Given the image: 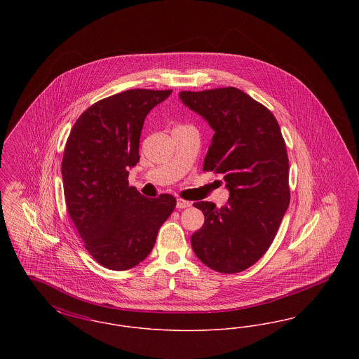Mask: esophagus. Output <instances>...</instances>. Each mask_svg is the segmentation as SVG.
Masks as SVG:
<instances>
[{"label":"esophagus","instance_id":"1","mask_svg":"<svg viewBox=\"0 0 359 359\" xmlns=\"http://www.w3.org/2000/svg\"><path fill=\"white\" fill-rule=\"evenodd\" d=\"M189 205H191V202L183 201V199H177V202H176V207H177L179 210H182V208H186V207H189Z\"/></svg>","mask_w":359,"mask_h":359}]
</instances>
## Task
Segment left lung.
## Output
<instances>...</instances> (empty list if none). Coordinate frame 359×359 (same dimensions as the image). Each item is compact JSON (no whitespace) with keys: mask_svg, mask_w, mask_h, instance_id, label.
<instances>
[{"mask_svg":"<svg viewBox=\"0 0 359 359\" xmlns=\"http://www.w3.org/2000/svg\"><path fill=\"white\" fill-rule=\"evenodd\" d=\"M180 101L214 130L203 171L222 175L227 203L194 205L205 223L191 237L196 257L212 271L238 273L269 249L290 205L285 141L271 110L236 87L180 91Z\"/></svg>","mask_w":359,"mask_h":359,"instance_id":"obj_1","label":"left lung"}]
</instances>
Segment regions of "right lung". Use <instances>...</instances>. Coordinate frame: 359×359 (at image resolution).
<instances>
[{"instance_id":"1","label":"right lung","mask_w":359,"mask_h":359,"mask_svg":"<svg viewBox=\"0 0 359 359\" xmlns=\"http://www.w3.org/2000/svg\"><path fill=\"white\" fill-rule=\"evenodd\" d=\"M172 90L135 88L90 106L71 129L62 161L65 199L87 252L104 268L126 271L154 249L176 199L145 198L129 187L145 117Z\"/></svg>"}]
</instances>
